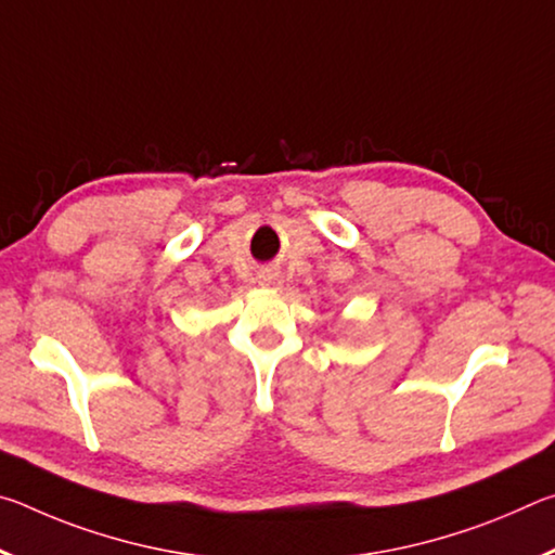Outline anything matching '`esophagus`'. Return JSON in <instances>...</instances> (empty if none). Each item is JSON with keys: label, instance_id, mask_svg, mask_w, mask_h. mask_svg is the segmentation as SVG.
Segmentation results:
<instances>
[{"label": "esophagus", "instance_id": "1", "mask_svg": "<svg viewBox=\"0 0 555 555\" xmlns=\"http://www.w3.org/2000/svg\"><path fill=\"white\" fill-rule=\"evenodd\" d=\"M261 286L279 288V286H281V276L274 274V271H269V274H261Z\"/></svg>", "mask_w": 555, "mask_h": 555}]
</instances>
